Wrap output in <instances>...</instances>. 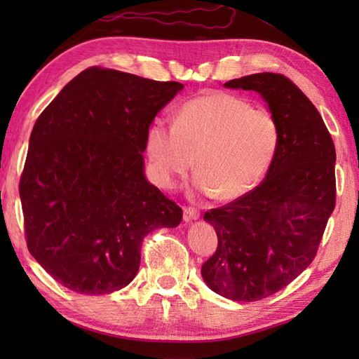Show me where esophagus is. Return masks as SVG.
I'll return each instance as SVG.
<instances>
[{
  "label": "esophagus",
  "mask_w": 359,
  "mask_h": 359,
  "mask_svg": "<svg viewBox=\"0 0 359 359\" xmlns=\"http://www.w3.org/2000/svg\"><path fill=\"white\" fill-rule=\"evenodd\" d=\"M201 216V211L194 208V207H185L184 208V220L185 222H189V220H196Z\"/></svg>",
  "instance_id": "1"
}]
</instances>
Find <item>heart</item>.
<instances>
[{
	"label": "heart",
	"instance_id": "b5f03b06",
	"mask_svg": "<svg viewBox=\"0 0 359 359\" xmlns=\"http://www.w3.org/2000/svg\"><path fill=\"white\" fill-rule=\"evenodd\" d=\"M279 143V121L269 108L228 93L193 98L180 106L174 123L156 118L147 134L160 187H177L196 157L197 189L222 201L239 199L261 184Z\"/></svg>",
	"mask_w": 359,
	"mask_h": 359
}]
</instances>
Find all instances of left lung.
Returning <instances> with one entry per match:
<instances>
[{
	"mask_svg": "<svg viewBox=\"0 0 359 359\" xmlns=\"http://www.w3.org/2000/svg\"><path fill=\"white\" fill-rule=\"evenodd\" d=\"M225 86L261 94L280 126L262 184L203 216L217 233L203 280L220 296L251 302L287 287L315 259L337 205V151L321 114L285 75L253 74Z\"/></svg>",
	"mask_w": 359,
	"mask_h": 359,
	"instance_id": "obj_1",
	"label": "left lung"
}]
</instances>
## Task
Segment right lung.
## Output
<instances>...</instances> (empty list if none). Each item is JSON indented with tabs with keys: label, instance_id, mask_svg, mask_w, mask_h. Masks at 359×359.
I'll return each instance as SVG.
<instances>
[{
	"label": "right lung",
	"instance_id": "1",
	"mask_svg": "<svg viewBox=\"0 0 359 359\" xmlns=\"http://www.w3.org/2000/svg\"><path fill=\"white\" fill-rule=\"evenodd\" d=\"M184 88L93 66L36 118L20 179L30 255L63 287L108 294L139 271L142 242L182 208L144 179L152 120Z\"/></svg>",
	"mask_w": 359,
	"mask_h": 359
}]
</instances>
